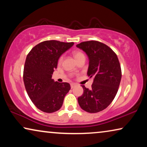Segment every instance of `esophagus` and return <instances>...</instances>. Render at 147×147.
Returning <instances> with one entry per match:
<instances>
[{
	"label": "esophagus",
	"instance_id": "obj_1",
	"mask_svg": "<svg viewBox=\"0 0 147 147\" xmlns=\"http://www.w3.org/2000/svg\"><path fill=\"white\" fill-rule=\"evenodd\" d=\"M70 86H71V88L72 89V88H74V87H75L76 84H71V85H70Z\"/></svg>",
	"mask_w": 147,
	"mask_h": 147
}]
</instances>
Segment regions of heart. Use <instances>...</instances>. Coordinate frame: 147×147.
<instances>
[{
  "instance_id": "obj_1",
  "label": "heart",
  "mask_w": 147,
  "mask_h": 147,
  "mask_svg": "<svg viewBox=\"0 0 147 147\" xmlns=\"http://www.w3.org/2000/svg\"><path fill=\"white\" fill-rule=\"evenodd\" d=\"M74 57H75V59H76V61H77V60H78L79 59H80V58L85 57V55H84V54L82 53V52L79 51L74 52ZM62 60H63V56H61V57H59V60H58V63H61Z\"/></svg>"
}]
</instances>
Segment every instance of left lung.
Listing matches in <instances>:
<instances>
[{
  "instance_id": "1",
  "label": "left lung",
  "mask_w": 147,
  "mask_h": 147,
  "mask_svg": "<svg viewBox=\"0 0 147 147\" xmlns=\"http://www.w3.org/2000/svg\"><path fill=\"white\" fill-rule=\"evenodd\" d=\"M76 47L89 58L88 76L94 78L91 89L82 86L84 93L78 98L80 107L96 113L108 107L117 94L122 77L116 54L108 45L97 41L82 42Z\"/></svg>"
}]
</instances>
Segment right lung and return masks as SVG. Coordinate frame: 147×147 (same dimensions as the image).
Listing matches in <instances>:
<instances>
[{"mask_svg": "<svg viewBox=\"0 0 147 147\" xmlns=\"http://www.w3.org/2000/svg\"><path fill=\"white\" fill-rule=\"evenodd\" d=\"M74 44L45 41L35 45L28 53L24 66V84L30 99L41 111L52 113L59 110L71 88L69 83L54 82L51 78L60 56Z\"/></svg>", "mask_w": 147, "mask_h": 147, "instance_id": "right-lung-1", "label": "right lung"}]
</instances>
